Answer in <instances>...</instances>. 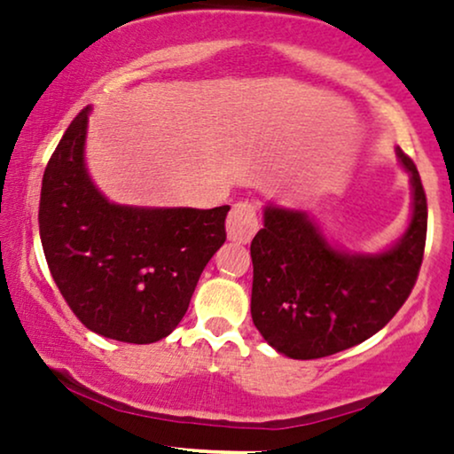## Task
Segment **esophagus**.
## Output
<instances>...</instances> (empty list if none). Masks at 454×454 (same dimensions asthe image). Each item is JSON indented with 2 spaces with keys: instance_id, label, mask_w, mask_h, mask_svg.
<instances>
[{
  "instance_id": "esophagus-1",
  "label": "esophagus",
  "mask_w": 454,
  "mask_h": 454,
  "mask_svg": "<svg viewBox=\"0 0 454 454\" xmlns=\"http://www.w3.org/2000/svg\"><path fill=\"white\" fill-rule=\"evenodd\" d=\"M258 231V213L252 202H237L232 205L226 220L228 239L234 243H249Z\"/></svg>"
}]
</instances>
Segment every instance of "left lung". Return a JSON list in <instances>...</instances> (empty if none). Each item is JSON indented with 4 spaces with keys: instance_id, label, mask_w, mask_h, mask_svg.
Segmentation results:
<instances>
[{
    "instance_id": "8db88e82",
    "label": "left lung",
    "mask_w": 454,
    "mask_h": 454,
    "mask_svg": "<svg viewBox=\"0 0 454 454\" xmlns=\"http://www.w3.org/2000/svg\"><path fill=\"white\" fill-rule=\"evenodd\" d=\"M410 173L411 217L403 237L380 254L333 247L303 211L264 209L254 237L252 320L269 346L299 361L331 356L356 346L390 322L405 303L427 239V196L416 164Z\"/></svg>"
}]
</instances>
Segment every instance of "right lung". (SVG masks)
Returning a JSON list of instances; mask_svg holds the SVG:
<instances>
[{
  "instance_id": "right-lung-1",
  "label": "right lung",
  "mask_w": 454,
  "mask_h": 454,
  "mask_svg": "<svg viewBox=\"0 0 454 454\" xmlns=\"http://www.w3.org/2000/svg\"><path fill=\"white\" fill-rule=\"evenodd\" d=\"M90 108L51 155L40 192V239L51 275L90 331L153 343L175 331L213 254L231 207L149 209L114 205L85 166Z\"/></svg>"
}]
</instances>
